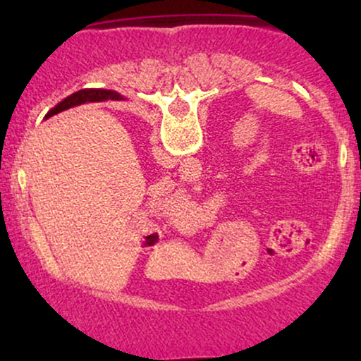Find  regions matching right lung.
<instances>
[{"label":"right lung","instance_id":"add662e5","mask_svg":"<svg viewBox=\"0 0 361 361\" xmlns=\"http://www.w3.org/2000/svg\"><path fill=\"white\" fill-rule=\"evenodd\" d=\"M109 94V91L105 90H93V88H86V90H80L76 91V93L69 94L68 98H64L61 103H57L54 109L49 111L47 117H51V115H56L59 114L62 110H68L71 109V106H76V105H81V103H86V102H98L102 100L103 97H106Z\"/></svg>","mask_w":361,"mask_h":361}]
</instances>
